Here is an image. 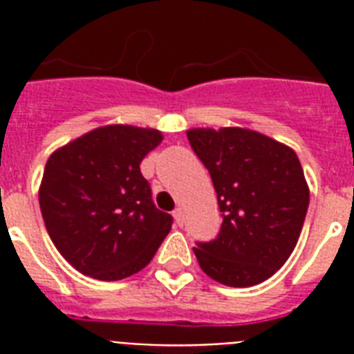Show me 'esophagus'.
Masks as SVG:
<instances>
[{
  "mask_svg": "<svg viewBox=\"0 0 354 354\" xmlns=\"http://www.w3.org/2000/svg\"><path fill=\"white\" fill-rule=\"evenodd\" d=\"M172 216H174V222H176L178 226H182V224H183V213H182V209H180V207L172 211Z\"/></svg>",
  "mask_w": 354,
  "mask_h": 354,
  "instance_id": "esophagus-1",
  "label": "esophagus"
}]
</instances>
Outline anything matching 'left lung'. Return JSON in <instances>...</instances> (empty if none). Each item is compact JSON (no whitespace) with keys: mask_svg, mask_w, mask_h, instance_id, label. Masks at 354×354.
<instances>
[{"mask_svg":"<svg viewBox=\"0 0 354 354\" xmlns=\"http://www.w3.org/2000/svg\"><path fill=\"white\" fill-rule=\"evenodd\" d=\"M209 171L222 213L215 241L193 248L200 268L222 285L263 283L286 263L308 209V185L296 152L248 128L187 130Z\"/></svg>","mask_w":354,"mask_h":354,"instance_id":"obj_1","label":"left lung"}]
</instances>
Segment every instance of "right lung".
I'll use <instances>...</instances> for the list:
<instances>
[{
  "label": "right lung",
  "mask_w": 354,
  "mask_h": 354,
  "mask_svg": "<svg viewBox=\"0 0 354 354\" xmlns=\"http://www.w3.org/2000/svg\"><path fill=\"white\" fill-rule=\"evenodd\" d=\"M160 130L108 124L55 150L44 169L40 209L53 244L80 274L119 281L152 261L172 216L152 202L141 161Z\"/></svg>",
  "instance_id": "add662e5"
}]
</instances>
